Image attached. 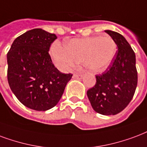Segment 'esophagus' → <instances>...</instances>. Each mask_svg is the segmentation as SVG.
Returning <instances> with one entry per match:
<instances>
[{
    "label": "esophagus",
    "instance_id": "1",
    "mask_svg": "<svg viewBox=\"0 0 147 147\" xmlns=\"http://www.w3.org/2000/svg\"><path fill=\"white\" fill-rule=\"evenodd\" d=\"M82 77H83L82 74H74L73 75L74 79H82Z\"/></svg>",
    "mask_w": 147,
    "mask_h": 147
}]
</instances>
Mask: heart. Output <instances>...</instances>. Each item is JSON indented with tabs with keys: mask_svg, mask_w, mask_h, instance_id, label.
I'll return each instance as SVG.
<instances>
[{
	"mask_svg": "<svg viewBox=\"0 0 147 147\" xmlns=\"http://www.w3.org/2000/svg\"><path fill=\"white\" fill-rule=\"evenodd\" d=\"M117 45L109 36L74 39L65 47L53 44L51 49L54 63L58 68L68 70L77 63L82 62L86 68L92 72L106 70L112 63Z\"/></svg>",
	"mask_w": 147,
	"mask_h": 147,
	"instance_id": "obj_1",
	"label": "heart"
}]
</instances>
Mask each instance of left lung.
I'll return each mask as SVG.
<instances>
[{
  "instance_id": "left-lung-1",
  "label": "left lung",
  "mask_w": 147,
  "mask_h": 147,
  "mask_svg": "<svg viewBox=\"0 0 147 147\" xmlns=\"http://www.w3.org/2000/svg\"><path fill=\"white\" fill-rule=\"evenodd\" d=\"M118 47L111 65L101 75L96 76L95 86L87 96L96 112L104 115L120 113L130 103L137 86L136 54L122 35L105 30Z\"/></svg>"
}]
</instances>
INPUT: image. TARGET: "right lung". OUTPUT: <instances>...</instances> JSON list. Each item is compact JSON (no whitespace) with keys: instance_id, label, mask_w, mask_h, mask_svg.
<instances>
[{"instance_id":"obj_1","label":"right lung","mask_w":147,"mask_h":147,"mask_svg":"<svg viewBox=\"0 0 147 147\" xmlns=\"http://www.w3.org/2000/svg\"><path fill=\"white\" fill-rule=\"evenodd\" d=\"M57 39L42 29L19 36L7 54V81L18 100L30 109L45 111L59 102L71 74L54 67L48 51Z\"/></svg>"}]
</instances>
